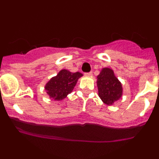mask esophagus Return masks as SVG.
<instances>
[{"mask_svg": "<svg viewBox=\"0 0 159 159\" xmlns=\"http://www.w3.org/2000/svg\"><path fill=\"white\" fill-rule=\"evenodd\" d=\"M86 76H92L93 75V72H86L84 73Z\"/></svg>", "mask_w": 159, "mask_h": 159, "instance_id": "1", "label": "esophagus"}]
</instances>
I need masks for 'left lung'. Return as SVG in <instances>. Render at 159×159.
<instances>
[{
    "label": "left lung",
    "mask_w": 159,
    "mask_h": 159,
    "mask_svg": "<svg viewBox=\"0 0 159 159\" xmlns=\"http://www.w3.org/2000/svg\"><path fill=\"white\" fill-rule=\"evenodd\" d=\"M98 96L104 103L113 105L114 102L121 98L123 93L121 83L114 75L112 69L104 68L97 76Z\"/></svg>",
    "instance_id": "8db88e82"
}]
</instances>
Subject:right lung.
Returning <instances> with one entry per match:
<instances>
[{
    "label": "right lung",
    "mask_w": 159,
    "mask_h": 159,
    "mask_svg": "<svg viewBox=\"0 0 159 159\" xmlns=\"http://www.w3.org/2000/svg\"><path fill=\"white\" fill-rule=\"evenodd\" d=\"M79 72H70L66 69H62L55 77L51 78L45 85V89L49 97L54 100H62L73 90L78 79L81 77Z\"/></svg>",
    "instance_id": "add662e5"
}]
</instances>
